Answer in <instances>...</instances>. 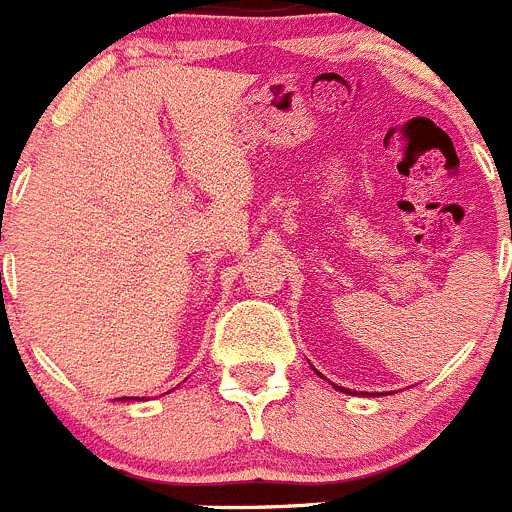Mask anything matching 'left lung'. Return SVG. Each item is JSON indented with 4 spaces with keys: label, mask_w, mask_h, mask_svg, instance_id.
I'll return each mask as SVG.
<instances>
[{
    "label": "left lung",
    "mask_w": 512,
    "mask_h": 512,
    "mask_svg": "<svg viewBox=\"0 0 512 512\" xmlns=\"http://www.w3.org/2000/svg\"><path fill=\"white\" fill-rule=\"evenodd\" d=\"M337 389H342V387H337Z\"/></svg>",
    "instance_id": "obj_1"
}]
</instances>
